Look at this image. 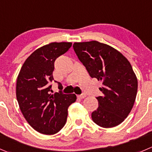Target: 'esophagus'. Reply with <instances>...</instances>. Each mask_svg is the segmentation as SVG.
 Listing matches in <instances>:
<instances>
[{
  "label": "esophagus",
  "instance_id": "esophagus-1",
  "mask_svg": "<svg viewBox=\"0 0 152 152\" xmlns=\"http://www.w3.org/2000/svg\"><path fill=\"white\" fill-rule=\"evenodd\" d=\"M78 97H79V99H84L86 97V94H81V95H79L78 96Z\"/></svg>",
  "mask_w": 152,
  "mask_h": 152
}]
</instances>
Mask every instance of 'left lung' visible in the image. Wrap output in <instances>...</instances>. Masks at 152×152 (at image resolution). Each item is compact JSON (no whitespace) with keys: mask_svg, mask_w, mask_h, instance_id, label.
Listing matches in <instances>:
<instances>
[{"mask_svg":"<svg viewBox=\"0 0 152 152\" xmlns=\"http://www.w3.org/2000/svg\"><path fill=\"white\" fill-rule=\"evenodd\" d=\"M73 49L91 78L102 82L96 97L99 107L91 114L94 123L113 128L123 123L134 106L137 79L129 60L120 52L96 41L75 42Z\"/></svg>","mask_w":152,"mask_h":152,"instance_id":"obj_1","label":"left lung"}]
</instances>
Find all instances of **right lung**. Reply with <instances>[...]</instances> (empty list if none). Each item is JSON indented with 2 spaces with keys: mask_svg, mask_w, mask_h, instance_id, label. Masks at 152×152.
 <instances>
[{
  "mask_svg": "<svg viewBox=\"0 0 152 152\" xmlns=\"http://www.w3.org/2000/svg\"><path fill=\"white\" fill-rule=\"evenodd\" d=\"M72 46L71 42H52L34 51L20 68L16 83V97L25 120L35 131L55 134L65 125L68 107L75 94L61 91L50 94L54 62ZM59 89L62 86L58 83Z\"/></svg>",
  "mask_w": 152,
  "mask_h": 152,
  "instance_id": "add662e5",
  "label": "right lung"
}]
</instances>
